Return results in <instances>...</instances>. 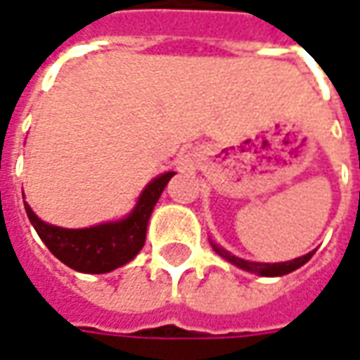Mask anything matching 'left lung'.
<instances>
[{
	"label": "left lung",
	"instance_id": "8db88e82",
	"mask_svg": "<svg viewBox=\"0 0 360 360\" xmlns=\"http://www.w3.org/2000/svg\"><path fill=\"white\" fill-rule=\"evenodd\" d=\"M213 250H215L219 256H223L225 259H229L231 264L234 266L242 267V269H246V271H252V274L257 275H266V277H277V275H287L290 271H295L300 266H304L310 257L314 256V252H308L307 256H300L297 259H290V262H283V264H259V262H246V259H240V257L233 256V254H229L226 250L219 248L217 244H213Z\"/></svg>",
	"mask_w": 360,
	"mask_h": 360
}]
</instances>
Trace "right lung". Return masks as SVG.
I'll return each mask as SVG.
<instances>
[{
	"label": "right lung",
	"instance_id": "add662e5",
	"mask_svg": "<svg viewBox=\"0 0 360 360\" xmlns=\"http://www.w3.org/2000/svg\"><path fill=\"white\" fill-rule=\"evenodd\" d=\"M174 172H165L145 188L131 215L118 223H106L91 229H60L40 221L25 203L30 223L37 229L48 250L65 266L81 274H108L131 262L143 248L147 223L155 203Z\"/></svg>",
	"mask_w": 360,
	"mask_h": 360
}]
</instances>
